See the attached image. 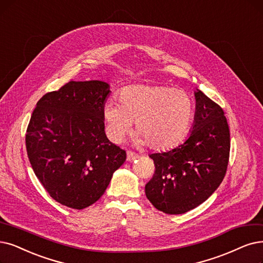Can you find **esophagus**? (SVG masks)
Masks as SVG:
<instances>
[{
    "mask_svg": "<svg viewBox=\"0 0 263 263\" xmlns=\"http://www.w3.org/2000/svg\"><path fill=\"white\" fill-rule=\"evenodd\" d=\"M138 157H139L138 154H136V153H134L132 151H127V155H126V160H127V162H133L136 159H138Z\"/></svg>",
    "mask_w": 263,
    "mask_h": 263,
    "instance_id": "obj_1",
    "label": "esophagus"
}]
</instances>
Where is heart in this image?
<instances>
[{
	"label": "heart",
	"mask_w": 263,
	"mask_h": 263,
	"mask_svg": "<svg viewBox=\"0 0 263 263\" xmlns=\"http://www.w3.org/2000/svg\"><path fill=\"white\" fill-rule=\"evenodd\" d=\"M194 117V103L187 92L163 85L138 84L124 88L119 103L103 107L110 139L121 143L136 123L135 141L151 149L166 150L184 139Z\"/></svg>",
	"instance_id": "b5f03b06"
}]
</instances>
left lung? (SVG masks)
Listing matches in <instances>:
<instances>
[{
  "label": "left lung",
  "instance_id": "1",
  "mask_svg": "<svg viewBox=\"0 0 263 263\" xmlns=\"http://www.w3.org/2000/svg\"><path fill=\"white\" fill-rule=\"evenodd\" d=\"M195 114L187 138L171 151L154 153L155 173L145 195L159 211L184 214L204 203L222 182L230 154L223 110L196 89Z\"/></svg>",
  "mask_w": 263,
  "mask_h": 263
}]
</instances>
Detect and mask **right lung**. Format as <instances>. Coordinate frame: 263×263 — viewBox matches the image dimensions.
<instances>
[{"label":"right lung","mask_w":263,"mask_h":263,"mask_svg":"<svg viewBox=\"0 0 263 263\" xmlns=\"http://www.w3.org/2000/svg\"><path fill=\"white\" fill-rule=\"evenodd\" d=\"M110 92L103 81H71L42 97L31 115L29 161L61 205L83 209L97 202L126 161V152L104 132L103 107Z\"/></svg>","instance_id":"right-lung-1"}]
</instances>
